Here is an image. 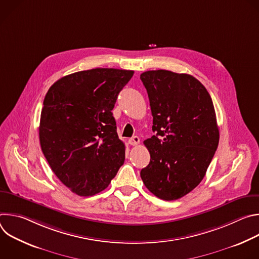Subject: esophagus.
Returning a JSON list of instances; mask_svg holds the SVG:
<instances>
[{
	"label": "esophagus",
	"mask_w": 259,
	"mask_h": 259,
	"mask_svg": "<svg viewBox=\"0 0 259 259\" xmlns=\"http://www.w3.org/2000/svg\"><path fill=\"white\" fill-rule=\"evenodd\" d=\"M139 142H140V139L138 136H133L129 139V144H131V145H137V144H139Z\"/></svg>",
	"instance_id": "esophagus-1"
}]
</instances>
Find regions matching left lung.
<instances>
[{
	"label": "left lung",
	"mask_w": 259,
	"mask_h": 259,
	"mask_svg": "<svg viewBox=\"0 0 259 259\" xmlns=\"http://www.w3.org/2000/svg\"><path fill=\"white\" fill-rule=\"evenodd\" d=\"M156 135L144 140L150 164L140 171L144 186L156 197L173 201L192 192L204 178L219 142L210 94L187 73L144 71Z\"/></svg>",
	"instance_id": "1"
}]
</instances>
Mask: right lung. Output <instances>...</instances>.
I'll return each mask as SVG.
<instances>
[{
  "label": "right lung",
  "instance_id": "add662e5",
  "mask_svg": "<svg viewBox=\"0 0 259 259\" xmlns=\"http://www.w3.org/2000/svg\"><path fill=\"white\" fill-rule=\"evenodd\" d=\"M134 71L93 68L73 72L48 90L39 137L52 171L72 193L105 190L125 161L112 110Z\"/></svg>",
  "mask_w": 259,
  "mask_h": 259
}]
</instances>
